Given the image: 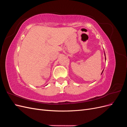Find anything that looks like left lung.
I'll return each mask as SVG.
<instances>
[{
    "instance_id": "1",
    "label": "left lung",
    "mask_w": 127,
    "mask_h": 127,
    "mask_svg": "<svg viewBox=\"0 0 127 127\" xmlns=\"http://www.w3.org/2000/svg\"><path fill=\"white\" fill-rule=\"evenodd\" d=\"M106 59V58H105ZM103 71H102V72H103Z\"/></svg>"
}]
</instances>
